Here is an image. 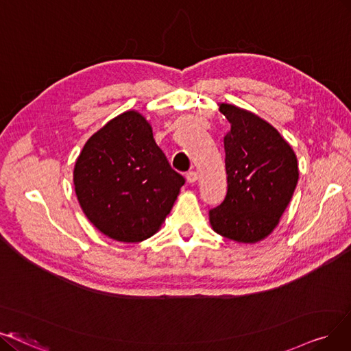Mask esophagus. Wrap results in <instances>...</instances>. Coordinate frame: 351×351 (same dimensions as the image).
I'll use <instances>...</instances> for the list:
<instances>
[{"label": "esophagus", "mask_w": 351, "mask_h": 351, "mask_svg": "<svg viewBox=\"0 0 351 351\" xmlns=\"http://www.w3.org/2000/svg\"><path fill=\"white\" fill-rule=\"evenodd\" d=\"M186 178H187L189 183H195V181H197V173H195L194 170L187 171L186 173Z\"/></svg>", "instance_id": "esophagus-1"}]
</instances>
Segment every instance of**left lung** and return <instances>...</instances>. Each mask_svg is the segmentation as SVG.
<instances>
[{
    "instance_id": "left-lung-1",
    "label": "left lung",
    "mask_w": 351,
    "mask_h": 351,
    "mask_svg": "<svg viewBox=\"0 0 351 351\" xmlns=\"http://www.w3.org/2000/svg\"><path fill=\"white\" fill-rule=\"evenodd\" d=\"M230 122L224 136L228 193L208 212L216 233L228 239L255 243L279 223L298 183L292 148L271 123L249 110L221 104Z\"/></svg>"
}]
</instances>
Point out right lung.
I'll return each instance as SVG.
<instances>
[{
    "instance_id": "right-lung-1",
    "label": "right lung",
    "mask_w": 351,
    "mask_h": 351,
    "mask_svg": "<svg viewBox=\"0 0 351 351\" xmlns=\"http://www.w3.org/2000/svg\"><path fill=\"white\" fill-rule=\"evenodd\" d=\"M73 181L93 226L110 239L131 243L160 229L186 183L154 141L151 125L135 110L123 112L89 138Z\"/></svg>"
}]
</instances>
